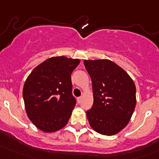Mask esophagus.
Here are the masks:
<instances>
[{"label": "esophagus", "instance_id": "obj_1", "mask_svg": "<svg viewBox=\"0 0 159 159\" xmlns=\"http://www.w3.org/2000/svg\"><path fill=\"white\" fill-rule=\"evenodd\" d=\"M77 100H78V103H81V100H82V97H78V99H77Z\"/></svg>", "mask_w": 159, "mask_h": 159}]
</instances>
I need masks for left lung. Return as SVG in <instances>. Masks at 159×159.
<instances>
[{"instance_id": "1", "label": "left lung", "mask_w": 159, "mask_h": 159, "mask_svg": "<svg viewBox=\"0 0 159 159\" xmlns=\"http://www.w3.org/2000/svg\"><path fill=\"white\" fill-rule=\"evenodd\" d=\"M92 81L93 104L87 111L90 127L103 135L118 134L136 106V87L128 73L109 60H84Z\"/></svg>"}]
</instances>
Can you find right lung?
<instances>
[{
	"mask_svg": "<svg viewBox=\"0 0 159 159\" xmlns=\"http://www.w3.org/2000/svg\"><path fill=\"white\" fill-rule=\"evenodd\" d=\"M80 60L55 57L34 68L23 87L24 102L31 122L44 132H54L69 121L76 99L71 75Z\"/></svg>",
	"mask_w": 159,
	"mask_h": 159,
	"instance_id": "1",
	"label": "right lung"
}]
</instances>
